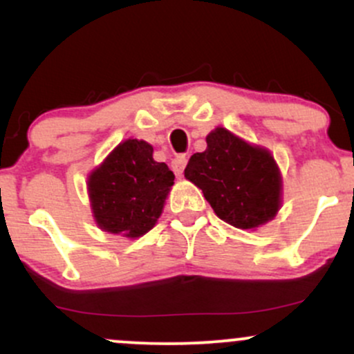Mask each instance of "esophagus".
Here are the masks:
<instances>
[{"label":"esophagus","mask_w":354,"mask_h":354,"mask_svg":"<svg viewBox=\"0 0 354 354\" xmlns=\"http://www.w3.org/2000/svg\"><path fill=\"white\" fill-rule=\"evenodd\" d=\"M186 161H188V160H186L185 154H178L176 158H173V161H171V169L174 171V174H176V176H181L183 171H185Z\"/></svg>","instance_id":"esophagus-1"}]
</instances>
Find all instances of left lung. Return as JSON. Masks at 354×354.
<instances>
[{
  "instance_id": "left-lung-1",
  "label": "left lung",
  "mask_w": 354,
  "mask_h": 354,
  "mask_svg": "<svg viewBox=\"0 0 354 354\" xmlns=\"http://www.w3.org/2000/svg\"><path fill=\"white\" fill-rule=\"evenodd\" d=\"M208 148L186 165V180L203 189L223 221L241 230L258 228L278 213L281 176L266 149L248 145L225 128L206 136Z\"/></svg>"
}]
</instances>
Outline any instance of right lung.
<instances>
[{
  "label": "right lung",
  "instance_id": "add662e5",
  "mask_svg": "<svg viewBox=\"0 0 354 354\" xmlns=\"http://www.w3.org/2000/svg\"><path fill=\"white\" fill-rule=\"evenodd\" d=\"M174 174L153 160V146L126 140L89 174L93 214L101 230L128 238L143 236L160 218Z\"/></svg>",
  "mask_w": 354,
  "mask_h": 354
}]
</instances>
